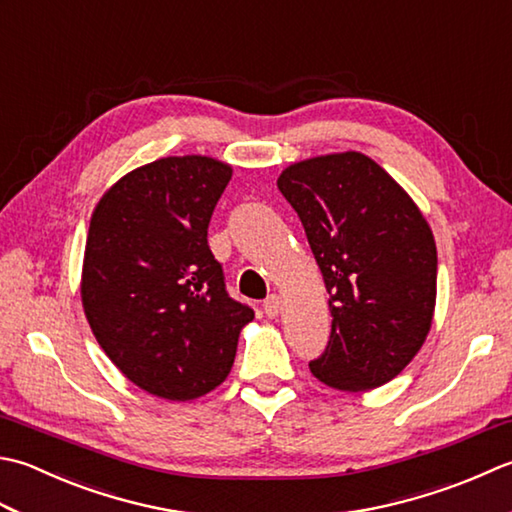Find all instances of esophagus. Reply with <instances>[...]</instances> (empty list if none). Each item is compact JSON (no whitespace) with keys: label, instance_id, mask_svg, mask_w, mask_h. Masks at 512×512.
<instances>
[{"label":"esophagus","instance_id":"34e87169","mask_svg":"<svg viewBox=\"0 0 512 512\" xmlns=\"http://www.w3.org/2000/svg\"><path fill=\"white\" fill-rule=\"evenodd\" d=\"M279 310H282V299H279L277 295H270L264 302V313L268 317H277Z\"/></svg>","mask_w":512,"mask_h":512}]
</instances>
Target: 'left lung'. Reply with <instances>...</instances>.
<instances>
[{"instance_id":"obj_1","label":"left lung","mask_w":512,"mask_h":512,"mask_svg":"<svg viewBox=\"0 0 512 512\" xmlns=\"http://www.w3.org/2000/svg\"><path fill=\"white\" fill-rule=\"evenodd\" d=\"M277 186L302 219L330 295L333 328L310 373L348 393L390 382L433 324L437 248L422 210L355 150L290 164Z\"/></svg>"}]
</instances>
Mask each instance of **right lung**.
<instances>
[{
    "label": "right lung",
    "instance_id": "obj_1",
    "mask_svg": "<svg viewBox=\"0 0 512 512\" xmlns=\"http://www.w3.org/2000/svg\"><path fill=\"white\" fill-rule=\"evenodd\" d=\"M233 168L164 157L110 186L90 217L82 304L122 373L170 402L217 388L253 308L235 302L208 248V224Z\"/></svg>",
    "mask_w": 512,
    "mask_h": 512
}]
</instances>
